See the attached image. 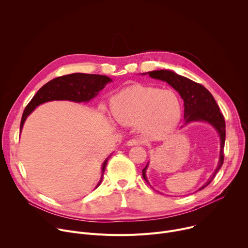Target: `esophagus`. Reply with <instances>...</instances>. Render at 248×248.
Here are the masks:
<instances>
[{"label": "esophagus", "mask_w": 248, "mask_h": 248, "mask_svg": "<svg viewBox=\"0 0 248 248\" xmlns=\"http://www.w3.org/2000/svg\"><path fill=\"white\" fill-rule=\"evenodd\" d=\"M126 144H127L128 146H136V145L142 144V142H141V141H140L139 139H137V138H132V139H129V140L127 141Z\"/></svg>", "instance_id": "esophagus-1"}]
</instances>
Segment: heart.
<instances>
[{"mask_svg": "<svg viewBox=\"0 0 248 248\" xmlns=\"http://www.w3.org/2000/svg\"><path fill=\"white\" fill-rule=\"evenodd\" d=\"M111 109L120 124H137L145 135L162 137L180 121L183 106L178 94L170 89L135 84L112 98Z\"/></svg>", "mask_w": 248, "mask_h": 248, "instance_id": "1", "label": "heart"}]
</instances>
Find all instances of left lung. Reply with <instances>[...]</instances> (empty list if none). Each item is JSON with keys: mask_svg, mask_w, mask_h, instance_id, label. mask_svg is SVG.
Segmentation results:
<instances>
[{"mask_svg": "<svg viewBox=\"0 0 248 248\" xmlns=\"http://www.w3.org/2000/svg\"><path fill=\"white\" fill-rule=\"evenodd\" d=\"M149 77L155 79H160L169 83L173 89L178 91L185 102V119L186 124L190 122H207L213 125L218 131L220 136L221 149H220V160L218 167L215 170L214 173L211 175V178L198 189L201 190L208 186L211 182L214 180L216 173L221 169L224 163V147H225V139H226V123L224 116L222 115L219 106L217 105L214 97L201 84L194 82L185 77L176 75L171 70L161 69L153 70V72L147 73ZM146 167L142 170L143 179L147 184L146 178Z\"/></svg>", "mask_w": 248, "mask_h": 248, "instance_id": "8db88e82", "label": "left lung"}]
</instances>
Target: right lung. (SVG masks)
I'll return each mask as SVG.
<instances>
[{
    "mask_svg": "<svg viewBox=\"0 0 248 248\" xmlns=\"http://www.w3.org/2000/svg\"><path fill=\"white\" fill-rule=\"evenodd\" d=\"M112 79L106 76L88 75V74H72L67 76L59 77L43 85L38 92L34 95L31 101L23 111L20 131L26 118L34 111L37 106L54 100H68L74 102H88L98 95L105 85L111 82ZM110 156L106 159L102 166V175L96 187H98L102 181Z\"/></svg>",
    "mask_w": 248,
    "mask_h": 248,
    "instance_id": "add662e5",
    "label": "right lung"
}]
</instances>
